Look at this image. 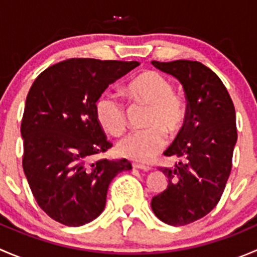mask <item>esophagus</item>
I'll return each instance as SVG.
<instances>
[{
	"instance_id": "34e87169",
	"label": "esophagus",
	"mask_w": 257,
	"mask_h": 257,
	"mask_svg": "<svg viewBox=\"0 0 257 257\" xmlns=\"http://www.w3.org/2000/svg\"><path fill=\"white\" fill-rule=\"evenodd\" d=\"M133 169H139V170H144V172H149L150 167H147V165H142V164H137V163H133L132 164Z\"/></svg>"
}]
</instances>
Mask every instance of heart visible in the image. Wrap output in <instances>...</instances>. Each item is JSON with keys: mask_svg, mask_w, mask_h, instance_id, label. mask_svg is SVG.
<instances>
[{"mask_svg": "<svg viewBox=\"0 0 257 257\" xmlns=\"http://www.w3.org/2000/svg\"><path fill=\"white\" fill-rule=\"evenodd\" d=\"M125 93L136 104L149 105L145 125L124 137L116 152L121 157L145 163L154 158L167 144V133L174 137L183 131L188 109L180 95L175 94L169 79L155 71H145L126 84ZM95 116L104 131L120 136L128 125L123 103L110 94H103L95 103Z\"/></svg>", "mask_w": 257, "mask_h": 257, "instance_id": "b5f03b06", "label": "heart"}]
</instances>
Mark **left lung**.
Instances as JSON below:
<instances>
[{
  "instance_id": "8db88e82",
  "label": "left lung",
  "mask_w": 257,
  "mask_h": 257,
  "mask_svg": "<svg viewBox=\"0 0 257 257\" xmlns=\"http://www.w3.org/2000/svg\"><path fill=\"white\" fill-rule=\"evenodd\" d=\"M152 63L183 84L188 100L185 125L164 152L178 162L173 168H159L168 177V188L152 199L153 211L162 221L181 226L209 214L224 193L237 141L236 115L224 83L203 63Z\"/></svg>"
}]
</instances>
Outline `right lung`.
<instances>
[{"mask_svg": "<svg viewBox=\"0 0 257 257\" xmlns=\"http://www.w3.org/2000/svg\"><path fill=\"white\" fill-rule=\"evenodd\" d=\"M137 61L71 58L48 67L26 98L21 123L23 172L40 208L56 221L80 226L104 210L108 186L132 169L126 159H99L107 139L95 116V103Z\"/></svg>", "mask_w": 257, "mask_h": 257, "instance_id": "obj_1", "label": "right lung"}]
</instances>
